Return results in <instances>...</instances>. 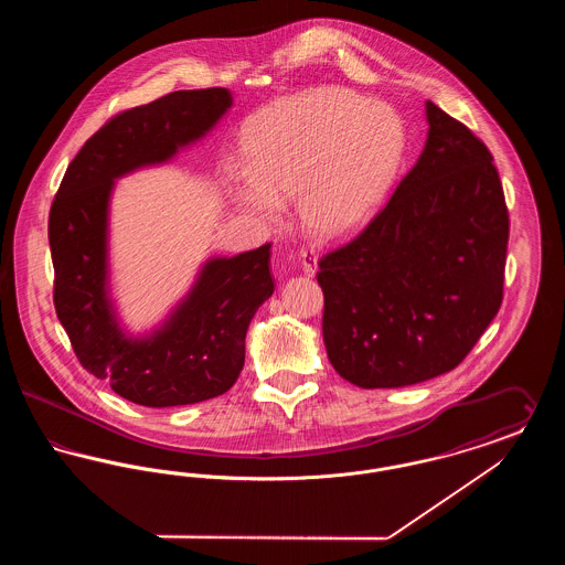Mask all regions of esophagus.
Returning a JSON list of instances; mask_svg holds the SVG:
<instances>
[{
	"label": "esophagus",
	"mask_w": 565,
	"mask_h": 565,
	"mask_svg": "<svg viewBox=\"0 0 565 565\" xmlns=\"http://www.w3.org/2000/svg\"><path fill=\"white\" fill-rule=\"evenodd\" d=\"M300 265H302L305 275L313 277V275L318 273V256H316V252H313V249H309V247L300 249Z\"/></svg>",
	"instance_id": "1"
}]
</instances>
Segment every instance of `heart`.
Returning <instances> with one entry per match:
<instances>
[{
	"label": "heart",
	"mask_w": 565,
	"mask_h": 565,
	"mask_svg": "<svg viewBox=\"0 0 565 565\" xmlns=\"http://www.w3.org/2000/svg\"><path fill=\"white\" fill-rule=\"evenodd\" d=\"M403 148L394 109L348 88H313L245 122V171L228 175V190L260 222H277L284 201L298 199L309 231L339 237L373 214L394 182Z\"/></svg>",
	"instance_id": "b5f03b06"
}]
</instances>
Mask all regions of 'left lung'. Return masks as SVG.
Here are the masks:
<instances>
[{
	"instance_id": "1",
	"label": "left lung",
	"mask_w": 565,
	"mask_h": 565,
	"mask_svg": "<svg viewBox=\"0 0 565 565\" xmlns=\"http://www.w3.org/2000/svg\"><path fill=\"white\" fill-rule=\"evenodd\" d=\"M428 139L390 201L320 260L323 343L364 390L454 371L504 292L509 210L483 141L426 102Z\"/></svg>"
}]
</instances>
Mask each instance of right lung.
Returning <instances> with one entry per match:
<instances>
[{"mask_svg": "<svg viewBox=\"0 0 565 565\" xmlns=\"http://www.w3.org/2000/svg\"><path fill=\"white\" fill-rule=\"evenodd\" d=\"M231 106L228 88H201L116 114L70 162L51 207L56 318L82 366L141 406L203 403L228 392L245 362L247 326L275 290L265 243L207 260L189 296L152 334L129 337L109 298L114 182L171 161L180 148L210 134Z\"/></svg>", "mask_w": 565, "mask_h": 565, "instance_id": "obj_1", "label": "right lung"}]
</instances>
